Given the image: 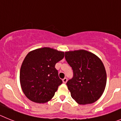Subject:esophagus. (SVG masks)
<instances>
[{
	"label": "esophagus",
	"mask_w": 121,
	"mask_h": 121,
	"mask_svg": "<svg viewBox=\"0 0 121 121\" xmlns=\"http://www.w3.org/2000/svg\"><path fill=\"white\" fill-rule=\"evenodd\" d=\"M67 81H68V79H67L66 78H65L63 79V82L64 83V84H66V83L67 82Z\"/></svg>",
	"instance_id": "esophagus-1"
}]
</instances>
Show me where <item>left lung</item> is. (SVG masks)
I'll list each match as a JSON object with an SVG mask.
<instances>
[{
  "label": "left lung",
  "instance_id": "obj_1",
  "mask_svg": "<svg viewBox=\"0 0 121 121\" xmlns=\"http://www.w3.org/2000/svg\"><path fill=\"white\" fill-rule=\"evenodd\" d=\"M65 58L73 71V78L66 83L72 98L80 104L97 101L106 84V70L101 60L85 50L66 52Z\"/></svg>",
  "mask_w": 121,
  "mask_h": 121
}]
</instances>
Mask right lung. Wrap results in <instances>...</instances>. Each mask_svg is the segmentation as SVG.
I'll return each instance as SVG.
<instances>
[{"instance_id":"obj_1","label":"right lung","mask_w":121,"mask_h":121,"mask_svg":"<svg viewBox=\"0 0 121 121\" xmlns=\"http://www.w3.org/2000/svg\"><path fill=\"white\" fill-rule=\"evenodd\" d=\"M64 56V52L50 47L37 48L27 54L20 69V81L29 100L44 103L53 97L63 82L55 66Z\"/></svg>"}]
</instances>
